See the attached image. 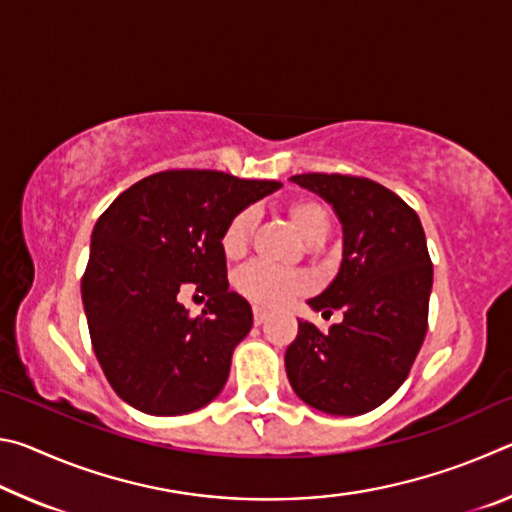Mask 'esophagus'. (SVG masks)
<instances>
[{
	"instance_id": "34e87169",
	"label": "esophagus",
	"mask_w": 512,
	"mask_h": 512,
	"mask_svg": "<svg viewBox=\"0 0 512 512\" xmlns=\"http://www.w3.org/2000/svg\"><path fill=\"white\" fill-rule=\"evenodd\" d=\"M253 320H255V325L266 323V320H268V311L262 309V307H255V309H253Z\"/></svg>"
}]
</instances>
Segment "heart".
<instances>
[{
  "mask_svg": "<svg viewBox=\"0 0 512 512\" xmlns=\"http://www.w3.org/2000/svg\"><path fill=\"white\" fill-rule=\"evenodd\" d=\"M289 221L300 232V237L309 244H320L329 232V216L325 207L311 201V198H296L287 207ZM257 216L253 210L237 212L221 235V250L225 257L237 259L248 250L250 237H253ZM235 287L241 296L262 307H282L296 300L311 289V280L300 271H282L266 262H250L241 266L235 273Z\"/></svg>",
  "mask_w": 512,
  "mask_h": 512,
  "instance_id": "heart-1",
  "label": "heart"
}]
</instances>
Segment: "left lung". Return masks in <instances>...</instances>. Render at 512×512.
<instances>
[{"instance_id":"1","label":"left lung","mask_w":512,"mask_h":512,"mask_svg":"<svg viewBox=\"0 0 512 512\" xmlns=\"http://www.w3.org/2000/svg\"><path fill=\"white\" fill-rule=\"evenodd\" d=\"M293 183L334 207L343 225V262L311 298L316 311H343L320 332L298 320L284 366L302 402L332 415L384 404L409 377L427 334L433 264L422 223L400 196L370 178L298 173Z\"/></svg>"}]
</instances>
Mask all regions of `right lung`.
<instances>
[{
	"label": "right lung",
	"instance_id": "add662e5",
	"mask_svg": "<svg viewBox=\"0 0 512 512\" xmlns=\"http://www.w3.org/2000/svg\"><path fill=\"white\" fill-rule=\"evenodd\" d=\"M275 180L210 169H169L121 192L92 230L81 280L94 354L121 400L151 415L210 404L253 309L228 289L223 228L275 192ZM185 286L208 296L203 317L177 302Z\"/></svg>",
	"mask_w": 512,
	"mask_h": 512
}]
</instances>
